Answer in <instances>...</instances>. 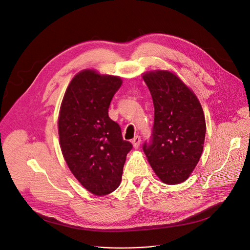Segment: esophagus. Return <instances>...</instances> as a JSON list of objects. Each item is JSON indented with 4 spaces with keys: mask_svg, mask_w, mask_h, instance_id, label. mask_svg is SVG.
Segmentation results:
<instances>
[{
    "mask_svg": "<svg viewBox=\"0 0 250 250\" xmlns=\"http://www.w3.org/2000/svg\"><path fill=\"white\" fill-rule=\"evenodd\" d=\"M140 142H141L140 137H139V136H136V137L133 138V140H132V145H133V147H134L135 149H137V148L139 147Z\"/></svg>",
    "mask_w": 250,
    "mask_h": 250,
    "instance_id": "34e87169",
    "label": "esophagus"
}]
</instances>
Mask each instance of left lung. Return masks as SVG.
<instances>
[{"mask_svg": "<svg viewBox=\"0 0 250 250\" xmlns=\"http://www.w3.org/2000/svg\"><path fill=\"white\" fill-rule=\"evenodd\" d=\"M154 106L152 140L144 153L158 179L167 185L187 181L201 158L206 121L194 91L173 71L142 73Z\"/></svg>", "mask_w": 250, "mask_h": 250, "instance_id": "8db88e82", "label": "left lung"}]
</instances>
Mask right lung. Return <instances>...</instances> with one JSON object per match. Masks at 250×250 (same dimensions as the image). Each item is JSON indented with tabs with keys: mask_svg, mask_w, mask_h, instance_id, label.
Segmentation results:
<instances>
[{
	"mask_svg": "<svg viewBox=\"0 0 250 250\" xmlns=\"http://www.w3.org/2000/svg\"><path fill=\"white\" fill-rule=\"evenodd\" d=\"M123 81L85 68L72 78L58 114V136L65 163L79 183L96 196L119 187L132 144L108 115Z\"/></svg>",
	"mask_w": 250,
	"mask_h": 250,
	"instance_id": "1",
	"label": "right lung"
}]
</instances>
